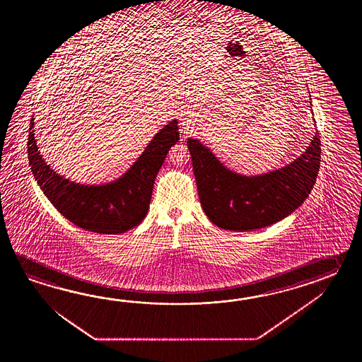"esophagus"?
Here are the masks:
<instances>
[{
    "label": "esophagus",
    "mask_w": 362,
    "mask_h": 362,
    "mask_svg": "<svg viewBox=\"0 0 362 362\" xmlns=\"http://www.w3.org/2000/svg\"><path fill=\"white\" fill-rule=\"evenodd\" d=\"M180 128H181V132H182V139H185V136H187L189 133H192V129H194V124H192V120H189L187 117H182L181 119V123H180Z\"/></svg>",
    "instance_id": "esophagus-1"
}]
</instances>
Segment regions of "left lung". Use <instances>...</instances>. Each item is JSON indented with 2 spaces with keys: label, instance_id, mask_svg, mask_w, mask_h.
<instances>
[{
  "label": "left lung",
  "instance_id": "left-lung-1",
  "mask_svg": "<svg viewBox=\"0 0 362 362\" xmlns=\"http://www.w3.org/2000/svg\"><path fill=\"white\" fill-rule=\"evenodd\" d=\"M187 147L203 211L225 230H256L291 215L312 192L321 162L318 133L293 162L255 176L228 168L199 139H187Z\"/></svg>",
  "mask_w": 362,
  "mask_h": 362
}]
</instances>
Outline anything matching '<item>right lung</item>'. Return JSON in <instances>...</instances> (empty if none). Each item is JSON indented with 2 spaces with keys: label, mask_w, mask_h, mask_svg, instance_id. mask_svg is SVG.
<instances>
[{
  "label": "right lung",
  "mask_w": 362,
  "mask_h": 362,
  "mask_svg": "<svg viewBox=\"0 0 362 362\" xmlns=\"http://www.w3.org/2000/svg\"><path fill=\"white\" fill-rule=\"evenodd\" d=\"M30 124L27 151L40 189L71 223L100 234L125 233L145 218L156 175L170 147L180 139L177 119H173L120 177L107 184L85 185L61 176L45 162L35 137L33 116Z\"/></svg>",
  "instance_id": "add662e5"
}]
</instances>
